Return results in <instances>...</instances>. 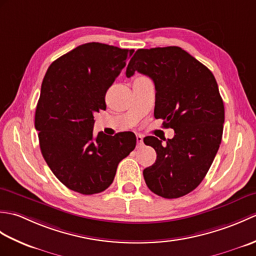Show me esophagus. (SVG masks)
<instances>
[{
    "instance_id": "esophagus-1",
    "label": "esophagus",
    "mask_w": 256,
    "mask_h": 256,
    "mask_svg": "<svg viewBox=\"0 0 256 256\" xmlns=\"http://www.w3.org/2000/svg\"><path fill=\"white\" fill-rule=\"evenodd\" d=\"M136 142H138V148H140L143 145V138L140 135H138L136 136Z\"/></svg>"
}]
</instances>
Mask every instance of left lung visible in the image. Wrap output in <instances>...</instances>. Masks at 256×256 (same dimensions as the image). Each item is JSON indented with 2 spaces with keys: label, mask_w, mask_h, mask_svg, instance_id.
<instances>
[{
  "label": "left lung",
  "mask_w": 256,
  "mask_h": 256,
  "mask_svg": "<svg viewBox=\"0 0 256 256\" xmlns=\"http://www.w3.org/2000/svg\"><path fill=\"white\" fill-rule=\"evenodd\" d=\"M143 74L155 84V118L175 131L165 144L144 138L157 158L143 175L150 192L174 199L192 192L208 172L221 144L224 106L214 76L180 47L138 50L126 77Z\"/></svg>",
  "instance_id": "8db88e82"
}]
</instances>
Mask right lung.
Returning <instances> with one entry per match:
<instances>
[{
	"mask_svg": "<svg viewBox=\"0 0 256 256\" xmlns=\"http://www.w3.org/2000/svg\"><path fill=\"white\" fill-rule=\"evenodd\" d=\"M133 50L86 42L54 62L42 80L35 128L42 157L67 188L99 194L112 184L118 162L136 145L132 132L94 134V113Z\"/></svg>",
	"mask_w": 256,
	"mask_h": 256,
	"instance_id": "obj_1",
	"label": "right lung"
}]
</instances>
